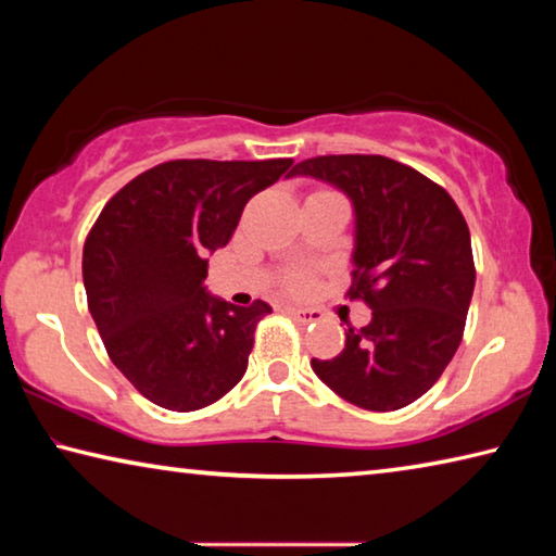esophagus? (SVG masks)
Here are the masks:
<instances>
[{"mask_svg":"<svg viewBox=\"0 0 556 556\" xmlns=\"http://www.w3.org/2000/svg\"><path fill=\"white\" fill-rule=\"evenodd\" d=\"M289 314L294 316L299 324H304V326H308V324H316L318 318H321V314L314 312V308H289Z\"/></svg>","mask_w":556,"mask_h":556,"instance_id":"esophagus-1","label":"esophagus"}]
</instances>
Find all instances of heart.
I'll return each mask as SVG.
<instances>
[{
  "label": "heart",
  "mask_w": 556,
  "mask_h": 556,
  "mask_svg": "<svg viewBox=\"0 0 556 556\" xmlns=\"http://www.w3.org/2000/svg\"><path fill=\"white\" fill-rule=\"evenodd\" d=\"M308 287H312V277L304 275V271H296V275H291L287 279V289L291 294H304V291H308Z\"/></svg>",
  "instance_id": "1"
}]
</instances>
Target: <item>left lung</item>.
Returning <instances> with one entry per match:
<instances>
[{
	"mask_svg": "<svg viewBox=\"0 0 556 556\" xmlns=\"http://www.w3.org/2000/svg\"><path fill=\"white\" fill-rule=\"evenodd\" d=\"M291 174L321 178L355 205V267L345 296L372 308L368 326L312 368L355 407L394 412L431 390L464 338L476 285L464 213L446 188L380 154H328Z\"/></svg>",
	"mask_w": 556,
	"mask_h": 556,
	"instance_id": "obj_1",
	"label": "left lung"
}]
</instances>
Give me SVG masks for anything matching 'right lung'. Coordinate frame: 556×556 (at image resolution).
I'll use <instances>...</instances> for the list:
<instances>
[{
  "instance_id": "add662e5",
  "label": "right lung",
  "mask_w": 556,
  "mask_h": 556,
  "mask_svg": "<svg viewBox=\"0 0 556 556\" xmlns=\"http://www.w3.org/2000/svg\"><path fill=\"white\" fill-rule=\"evenodd\" d=\"M291 164L174 159L131 178L98 215L83 248L88 308L110 361L149 402L195 412L242 380L271 306L205 294V257Z\"/></svg>"
}]
</instances>
